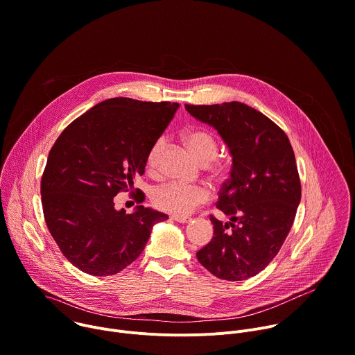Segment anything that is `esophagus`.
I'll return each instance as SVG.
<instances>
[{"mask_svg": "<svg viewBox=\"0 0 355 355\" xmlns=\"http://www.w3.org/2000/svg\"><path fill=\"white\" fill-rule=\"evenodd\" d=\"M171 219L175 220V222H178V223H188V222L191 220V218H187V216H175V215H173Z\"/></svg>", "mask_w": 355, "mask_h": 355, "instance_id": "1", "label": "esophagus"}]
</instances>
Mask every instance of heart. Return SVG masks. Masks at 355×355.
Segmentation results:
<instances>
[{
    "instance_id": "1",
    "label": "heart",
    "mask_w": 355,
    "mask_h": 355,
    "mask_svg": "<svg viewBox=\"0 0 355 355\" xmlns=\"http://www.w3.org/2000/svg\"><path fill=\"white\" fill-rule=\"evenodd\" d=\"M182 141L198 163L208 166L214 178L223 182L230 177L232 166L227 162L216 159L219 153V143L212 132L200 128L189 129L184 132ZM163 150V137L157 139L148 148L146 157V167L148 173H157ZM209 196L211 195L207 187L167 182L153 191L151 202L160 211L173 214L175 216H185L193 212L199 205H204L205 202L209 200Z\"/></svg>"
}]
</instances>
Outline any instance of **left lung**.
Returning <instances> with one entry per match:
<instances>
[{
  "label": "left lung",
  "mask_w": 355,
  "mask_h": 355,
  "mask_svg": "<svg viewBox=\"0 0 355 355\" xmlns=\"http://www.w3.org/2000/svg\"><path fill=\"white\" fill-rule=\"evenodd\" d=\"M200 122L214 126L233 157L230 178L216 208L229 223L211 215L212 240L196 257L215 277L243 281L263 271L282 247L300 202V180L285 132L245 104L185 105Z\"/></svg>",
  "instance_id": "8db88e82"
}]
</instances>
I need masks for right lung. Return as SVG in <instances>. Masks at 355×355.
<instances>
[{
  "instance_id": "right-lung-1",
  "label": "right lung",
  "mask_w": 355,
  "mask_h": 355,
  "mask_svg": "<svg viewBox=\"0 0 355 355\" xmlns=\"http://www.w3.org/2000/svg\"><path fill=\"white\" fill-rule=\"evenodd\" d=\"M178 107L111 98L74 119L50 148L40 181L44 222L63 256L83 272L122 271L140 256L153 225L168 218L143 207L116 211L114 198L143 175L148 148ZM133 198L140 204L144 193L136 189Z\"/></svg>"
}]
</instances>
